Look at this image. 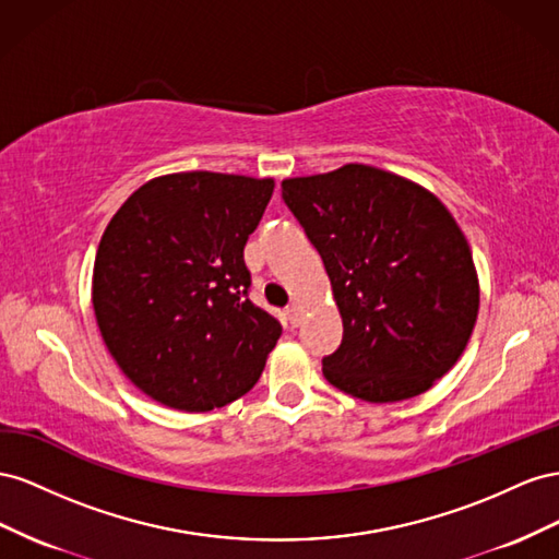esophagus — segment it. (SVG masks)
<instances>
[{"mask_svg": "<svg viewBox=\"0 0 559 559\" xmlns=\"http://www.w3.org/2000/svg\"><path fill=\"white\" fill-rule=\"evenodd\" d=\"M288 321H290V325H293V328H297V325L301 323V309H299L297 305L288 307Z\"/></svg>", "mask_w": 559, "mask_h": 559, "instance_id": "obj_1", "label": "esophagus"}]
</instances>
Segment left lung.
Masks as SVG:
<instances>
[{"instance_id": "1", "label": "left lung", "mask_w": 559, "mask_h": 559, "mask_svg": "<svg viewBox=\"0 0 559 559\" xmlns=\"http://www.w3.org/2000/svg\"><path fill=\"white\" fill-rule=\"evenodd\" d=\"M281 194L323 258L344 337L334 389L397 403L448 374L471 340L480 283L464 231L426 187L365 164L288 178Z\"/></svg>"}]
</instances>
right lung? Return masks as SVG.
Returning a JSON list of instances; mask_svg holds the SVG:
<instances>
[{"mask_svg":"<svg viewBox=\"0 0 559 559\" xmlns=\"http://www.w3.org/2000/svg\"><path fill=\"white\" fill-rule=\"evenodd\" d=\"M274 178L170 173L109 219L93 264V311L121 372L152 401L209 412L246 395L281 337L248 299L243 262Z\"/></svg>","mask_w":559,"mask_h":559,"instance_id":"obj_1","label":"right lung"}]
</instances>
